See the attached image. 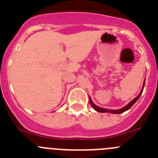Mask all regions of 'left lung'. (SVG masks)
Segmentation results:
<instances>
[{
  "label": "left lung",
  "instance_id": "left-lung-1",
  "mask_svg": "<svg viewBox=\"0 0 158 158\" xmlns=\"http://www.w3.org/2000/svg\"><path fill=\"white\" fill-rule=\"evenodd\" d=\"M144 86H145V81H144V83H143V88H142V91H141L140 94H139V96H137V97H135V98L134 99V100H132V101L130 102V103L127 104V105L125 106V107H123V108H121V109H118V110H107V109H105V108H102V107H99L98 106L95 105V104H93V101H92V100H91V98H90V97H89V102H90V104H91L92 107H93V108H94V109L96 110V111H99V112H102V113H103V112H109V113H114V114H119V113H123V112H124V111H127V110L130 109V108H131V107L134 105V104H135V103L137 101V100H139V97H140L141 95H142V91H143V89H144Z\"/></svg>",
  "mask_w": 158,
  "mask_h": 158
}]
</instances>
